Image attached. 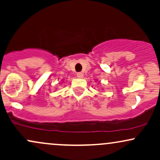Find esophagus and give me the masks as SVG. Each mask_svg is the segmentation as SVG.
<instances>
[{"label": "esophagus", "instance_id": "34e87169", "mask_svg": "<svg viewBox=\"0 0 160 160\" xmlns=\"http://www.w3.org/2000/svg\"><path fill=\"white\" fill-rule=\"evenodd\" d=\"M77 77H78V78H83V74H82V73H81V72H79V73H78V74H77Z\"/></svg>", "mask_w": 160, "mask_h": 160}]
</instances>
